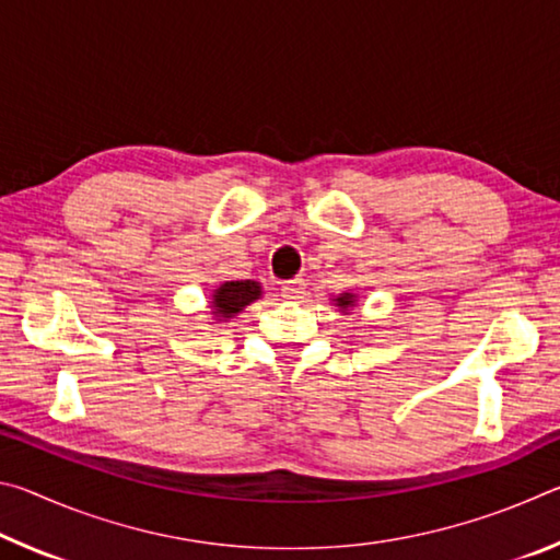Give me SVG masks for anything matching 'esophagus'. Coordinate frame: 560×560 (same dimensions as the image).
<instances>
[{
    "label": "esophagus",
    "mask_w": 560,
    "mask_h": 560,
    "mask_svg": "<svg viewBox=\"0 0 560 560\" xmlns=\"http://www.w3.org/2000/svg\"><path fill=\"white\" fill-rule=\"evenodd\" d=\"M303 293H306V283H303V279H291L281 283V296L287 301H299L303 299Z\"/></svg>",
    "instance_id": "obj_1"
}]
</instances>
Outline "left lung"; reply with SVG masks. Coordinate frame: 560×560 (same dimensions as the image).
<instances>
[{"mask_svg":"<svg viewBox=\"0 0 560 560\" xmlns=\"http://www.w3.org/2000/svg\"><path fill=\"white\" fill-rule=\"evenodd\" d=\"M334 303L338 306L340 314L348 316L350 311H353V308L358 306V293H353V291H343V293H338V296H334Z\"/></svg>","mask_w":560,"mask_h":560,"instance_id":"8db88e82","label":"left lung"}]
</instances>
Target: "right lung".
<instances>
[{
  "mask_svg": "<svg viewBox=\"0 0 560 560\" xmlns=\"http://www.w3.org/2000/svg\"><path fill=\"white\" fill-rule=\"evenodd\" d=\"M261 296H264L261 283L254 279L222 281L210 296V316L212 320H217V324H224V320H232L234 316H240L249 303L259 301Z\"/></svg>",
  "mask_w": 560,
  "mask_h": 560,
  "instance_id": "add662e5",
  "label": "right lung"
}]
</instances>
